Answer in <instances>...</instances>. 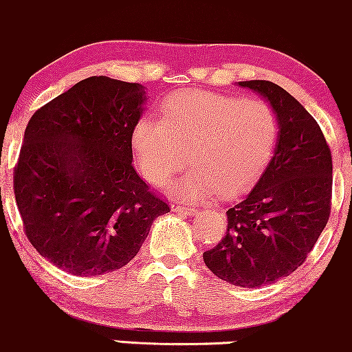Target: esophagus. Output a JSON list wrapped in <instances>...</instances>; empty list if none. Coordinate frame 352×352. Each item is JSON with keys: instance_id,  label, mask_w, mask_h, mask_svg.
Instances as JSON below:
<instances>
[{"instance_id": "obj_1", "label": "esophagus", "mask_w": 352, "mask_h": 352, "mask_svg": "<svg viewBox=\"0 0 352 352\" xmlns=\"http://www.w3.org/2000/svg\"><path fill=\"white\" fill-rule=\"evenodd\" d=\"M173 212H184V214H197V209L183 206V204H173Z\"/></svg>"}]
</instances>
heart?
<instances>
[{
	"label": "heart",
	"mask_w": 352,
	"mask_h": 352,
	"mask_svg": "<svg viewBox=\"0 0 352 352\" xmlns=\"http://www.w3.org/2000/svg\"><path fill=\"white\" fill-rule=\"evenodd\" d=\"M279 138V120L267 102L214 91H176L161 104V120L143 116L131 133L141 173L156 186L169 184L176 197L204 201L221 192L243 195L266 171Z\"/></svg>",
	"instance_id": "obj_1"
}]
</instances>
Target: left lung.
Segmentation results:
<instances>
[{
  "instance_id": "left-lung-1",
  "label": "left lung",
  "mask_w": 352,
  "mask_h": 352,
  "mask_svg": "<svg viewBox=\"0 0 352 352\" xmlns=\"http://www.w3.org/2000/svg\"><path fill=\"white\" fill-rule=\"evenodd\" d=\"M238 85L276 111L278 146L254 188L226 211V236L203 259L223 281L259 287L298 270L326 228L333 157L319 124L286 89L263 80Z\"/></svg>"
}]
</instances>
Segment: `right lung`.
Listing matches in <instances>:
<instances>
[{"label":"right lung","instance_id":"obj_1","mask_svg":"<svg viewBox=\"0 0 352 352\" xmlns=\"http://www.w3.org/2000/svg\"><path fill=\"white\" fill-rule=\"evenodd\" d=\"M146 101L143 85L91 76L31 116L14 197L30 243L59 270H120L169 212L133 166L131 133Z\"/></svg>","mask_w":352,"mask_h":352}]
</instances>
